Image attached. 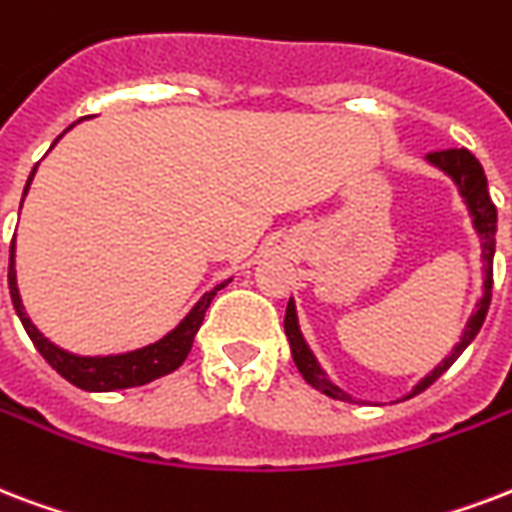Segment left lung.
I'll use <instances>...</instances> for the list:
<instances>
[{
	"label": "left lung",
	"mask_w": 512,
	"mask_h": 512,
	"mask_svg": "<svg viewBox=\"0 0 512 512\" xmlns=\"http://www.w3.org/2000/svg\"><path fill=\"white\" fill-rule=\"evenodd\" d=\"M429 166H435L440 169L446 177L454 179V185L459 187V195L464 198V204H467V212L473 217V228L478 233V239H481V260H483V295L481 300L475 303L473 317L467 319V325H464V333L459 338L451 354H448L446 360L440 362L438 368L427 373V376L421 378L419 384L413 386L411 392L405 395V400L413 395H419L424 392L429 384H435L443 373H446L456 360H459V354H462L473 338L478 335V330L483 327V319H486V311H489L491 303V276H494V247H497V206L491 204V195H489V182H486V174H483V166L478 163L470 150H443V152H429L427 155ZM284 333H287V341H290L292 349V360L298 365L300 376L306 378L308 384L319 389L322 395L333 397V400H343V403H357L354 397H349L343 392L341 386H335L327 373L319 368L317 357L311 354L308 349L306 338L300 333L298 325V311H295V303H287V314H284Z\"/></svg>",
	"instance_id": "left-lung-1"
}]
</instances>
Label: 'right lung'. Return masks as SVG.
<instances>
[{"mask_svg":"<svg viewBox=\"0 0 512 512\" xmlns=\"http://www.w3.org/2000/svg\"><path fill=\"white\" fill-rule=\"evenodd\" d=\"M61 136H58V139H61ZM34 171L29 174V182H26L23 198H26V193H29ZM23 198H21V206H23ZM228 282L217 284L214 290L206 292L204 298L190 308V314H187V317L182 319L171 333L163 335L161 341L150 343V346H142V349L126 351V354L80 357V354H72V351H66L61 349V346H56V343H50L45 335L39 333L37 327L31 325V319L26 317V308H23L21 303V292H18V282H15V239L13 244H10V271H7V284H10V298H13L15 314H18V319H21V325L26 327L31 343H34L39 354L48 360L50 368L56 370V373H61L69 384L85 389V392H115V389H128V386L150 384V381H155V378L174 373V370L187 360L190 349H193V338L195 333H198L201 322H204L206 308H209L214 295H217V292H220Z\"/></svg>","mask_w":512,"mask_h":512,"instance_id":"obj_1","label":"right lung"}]
</instances>
